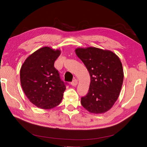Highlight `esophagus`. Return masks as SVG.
Returning <instances> with one entry per match:
<instances>
[{"label": "esophagus", "instance_id": "1", "mask_svg": "<svg viewBox=\"0 0 147 147\" xmlns=\"http://www.w3.org/2000/svg\"><path fill=\"white\" fill-rule=\"evenodd\" d=\"M77 84H78V80L77 79H74V80L72 81V82L71 83V85L75 86L77 85Z\"/></svg>", "mask_w": 147, "mask_h": 147}]
</instances>
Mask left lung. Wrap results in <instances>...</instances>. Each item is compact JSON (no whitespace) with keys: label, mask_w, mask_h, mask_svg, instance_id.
Instances as JSON below:
<instances>
[{"label":"left lung","mask_w":147,"mask_h":147,"mask_svg":"<svg viewBox=\"0 0 147 147\" xmlns=\"http://www.w3.org/2000/svg\"><path fill=\"white\" fill-rule=\"evenodd\" d=\"M75 53L86 67L91 77L88 94L81 104L90 113L107 112L118 99L124 73L118 56L109 50L96 47L78 48Z\"/></svg>","instance_id":"left-lung-1"}]
</instances>
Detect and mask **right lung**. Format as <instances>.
Here are the masks:
<instances>
[{
    "label": "right lung",
    "instance_id": "add662e5",
    "mask_svg": "<svg viewBox=\"0 0 147 147\" xmlns=\"http://www.w3.org/2000/svg\"><path fill=\"white\" fill-rule=\"evenodd\" d=\"M60 54L59 50L43 47L30 55L21 66L22 88L31 103L38 108L51 109L63 99L65 85L54 67Z\"/></svg>",
    "mask_w": 147,
    "mask_h": 147
}]
</instances>
